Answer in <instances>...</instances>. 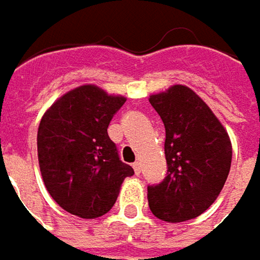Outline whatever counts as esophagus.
I'll return each instance as SVG.
<instances>
[{
	"instance_id": "34e87169",
	"label": "esophagus",
	"mask_w": 260,
	"mask_h": 260,
	"mask_svg": "<svg viewBox=\"0 0 260 260\" xmlns=\"http://www.w3.org/2000/svg\"><path fill=\"white\" fill-rule=\"evenodd\" d=\"M133 169H135V174L136 175H141V163L139 161L133 163Z\"/></svg>"
}]
</instances>
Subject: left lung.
<instances>
[{
    "label": "left lung",
    "mask_w": 260,
    "mask_h": 260,
    "mask_svg": "<svg viewBox=\"0 0 260 260\" xmlns=\"http://www.w3.org/2000/svg\"><path fill=\"white\" fill-rule=\"evenodd\" d=\"M165 130L168 175L148 187L151 212L179 223L205 212L220 194L231 171L232 144L208 105L188 86L174 85L149 95Z\"/></svg>",
    "instance_id": "left-lung-1"
}]
</instances>
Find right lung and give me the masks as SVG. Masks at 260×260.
Instances as JSON below:
<instances>
[{
  "label": "right lung",
  "instance_id": "1",
  "mask_svg": "<svg viewBox=\"0 0 260 260\" xmlns=\"http://www.w3.org/2000/svg\"><path fill=\"white\" fill-rule=\"evenodd\" d=\"M124 103L125 97L88 83L61 95L40 121L42 178L52 199L73 215L97 218L111 211L124 178L135 174L108 135Z\"/></svg>",
  "mask_w": 260,
  "mask_h": 260
}]
</instances>
